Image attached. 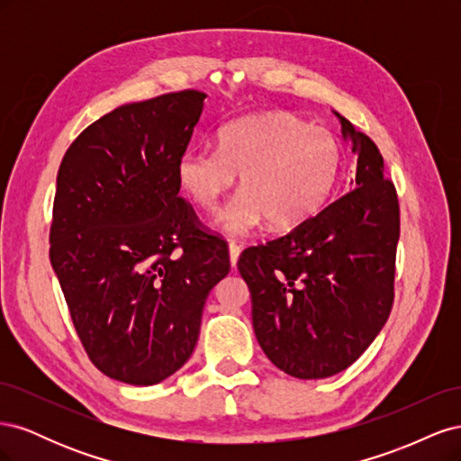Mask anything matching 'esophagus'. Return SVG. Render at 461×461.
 I'll return each mask as SVG.
<instances>
[{
  "instance_id": "esophagus-1",
  "label": "esophagus",
  "mask_w": 461,
  "mask_h": 461,
  "mask_svg": "<svg viewBox=\"0 0 461 461\" xmlns=\"http://www.w3.org/2000/svg\"><path fill=\"white\" fill-rule=\"evenodd\" d=\"M239 256H240V246L236 242H229V258H230L232 267H236V263H239Z\"/></svg>"
}]
</instances>
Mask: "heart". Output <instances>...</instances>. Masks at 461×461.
Here are the masks:
<instances>
[{"label":"heart","instance_id":"obj_1","mask_svg":"<svg viewBox=\"0 0 461 461\" xmlns=\"http://www.w3.org/2000/svg\"><path fill=\"white\" fill-rule=\"evenodd\" d=\"M342 148L330 131L286 111L236 119L217 134V149L190 148L176 161V180L194 205L215 212L240 175L242 194L221 215L229 232L265 219L292 230L325 207L339 183Z\"/></svg>","mask_w":461,"mask_h":461}]
</instances>
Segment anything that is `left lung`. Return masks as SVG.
I'll return each mask as SVG.
<instances>
[{
    "mask_svg": "<svg viewBox=\"0 0 461 461\" xmlns=\"http://www.w3.org/2000/svg\"><path fill=\"white\" fill-rule=\"evenodd\" d=\"M357 156L356 188L281 239L242 252L256 339L296 379L350 367L384 327L394 302L400 205L369 136L342 115Z\"/></svg>",
    "mask_w": 461,
    "mask_h": 461,
    "instance_id": "obj_1",
    "label": "left lung"
}]
</instances>
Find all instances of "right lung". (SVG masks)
Segmentation results:
<instances>
[{
	"instance_id": "right-lung-1",
	"label": "right lung",
	"mask_w": 461,
	"mask_h": 461,
	"mask_svg": "<svg viewBox=\"0 0 461 461\" xmlns=\"http://www.w3.org/2000/svg\"><path fill=\"white\" fill-rule=\"evenodd\" d=\"M203 100L183 90L121 105L78 134L58 173L51 267L90 361L127 384L186 364L209 290L230 271L225 240L178 196Z\"/></svg>"
}]
</instances>
